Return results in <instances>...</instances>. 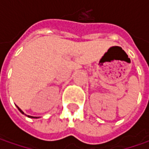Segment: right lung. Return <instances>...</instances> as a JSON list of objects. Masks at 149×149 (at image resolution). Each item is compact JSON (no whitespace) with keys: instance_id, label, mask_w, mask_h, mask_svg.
I'll return each instance as SVG.
<instances>
[{"instance_id":"1","label":"right lung","mask_w":149,"mask_h":149,"mask_svg":"<svg viewBox=\"0 0 149 149\" xmlns=\"http://www.w3.org/2000/svg\"><path fill=\"white\" fill-rule=\"evenodd\" d=\"M16 107L18 108V109H19V111H20V113H23V114H25V113H24V112L22 111V110L20 109V108L18 107V106H16ZM25 115H26V114H25ZM26 116H27V117H29V118H37V117H33V116H30V115H26Z\"/></svg>"}]
</instances>
